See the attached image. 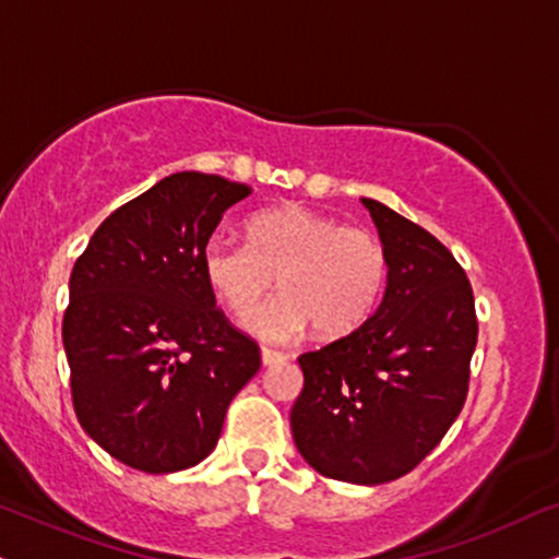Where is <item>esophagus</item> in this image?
I'll use <instances>...</instances> for the list:
<instances>
[{
  "mask_svg": "<svg viewBox=\"0 0 559 559\" xmlns=\"http://www.w3.org/2000/svg\"><path fill=\"white\" fill-rule=\"evenodd\" d=\"M287 360V355L285 353H277V349H269V347H264L261 349V362L266 365H277V362H285Z\"/></svg>",
  "mask_w": 559,
  "mask_h": 559,
  "instance_id": "esophagus-1",
  "label": "esophagus"
}]
</instances>
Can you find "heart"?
Segmentation results:
<instances>
[{
  "label": "heart",
  "mask_w": 559,
  "mask_h": 559,
  "mask_svg": "<svg viewBox=\"0 0 559 559\" xmlns=\"http://www.w3.org/2000/svg\"><path fill=\"white\" fill-rule=\"evenodd\" d=\"M283 293L254 309L273 274ZM202 274L230 313L266 342H287L316 323L342 336L370 319L385 285L383 243L365 227L285 204L248 219V240L215 233L202 248Z\"/></svg>",
  "instance_id": "obj_1"
}]
</instances>
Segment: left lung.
<instances>
[{
	"mask_svg": "<svg viewBox=\"0 0 559 559\" xmlns=\"http://www.w3.org/2000/svg\"><path fill=\"white\" fill-rule=\"evenodd\" d=\"M385 251L381 306L362 326L298 357L290 412L300 456L323 477H404L456 423L469 391L477 313L466 272L436 236L362 199Z\"/></svg>",
	"mask_w": 559,
	"mask_h": 559,
	"instance_id": "8db88e82",
	"label": "left lung"
}]
</instances>
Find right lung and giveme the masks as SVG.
Returning <instances> with one entry per match:
<instances>
[{
  "label": "right lung",
  "instance_id": "1",
  "mask_svg": "<svg viewBox=\"0 0 559 559\" xmlns=\"http://www.w3.org/2000/svg\"><path fill=\"white\" fill-rule=\"evenodd\" d=\"M246 183L183 170L103 219L69 277L61 340L82 430L147 474L215 451L259 344L215 306L202 248Z\"/></svg>",
  "mask_w": 559,
  "mask_h": 559
}]
</instances>
